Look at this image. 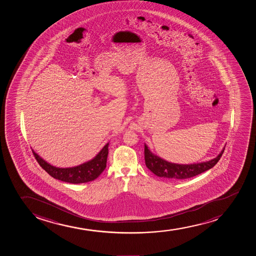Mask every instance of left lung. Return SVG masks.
I'll return each mask as SVG.
<instances>
[{
	"label": "left lung",
	"instance_id": "left-lung-1",
	"mask_svg": "<svg viewBox=\"0 0 256 256\" xmlns=\"http://www.w3.org/2000/svg\"><path fill=\"white\" fill-rule=\"evenodd\" d=\"M225 148L220 152L218 156L207 162L190 164V165H179L174 163L168 162L165 160L152 154L148 147L144 144V160L147 168L153 174L160 178H164L184 180L197 176L206 170L213 168L219 162L222 156Z\"/></svg>",
	"mask_w": 256,
	"mask_h": 256
}]
</instances>
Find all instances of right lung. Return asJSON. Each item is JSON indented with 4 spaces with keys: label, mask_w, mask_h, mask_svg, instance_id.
Returning <instances> with one entry per match:
<instances>
[{
    "label": "right lung",
    "mask_w": 256,
    "mask_h": 256,
    "mask_svg": "<svg viewBox=\"0 0 256 256\" xmlns=\"http://www.w3.org/2000/svg\"><path fill=\"white\" fill-rule=\"evenodd\" d=\"M108 146L106 144L103 147L99 154L88 162L74 168H59L50 165L44 160L38 156L36 152H33L34 156L36 157L40 166L44 169L47 174L60 181L70 182V184H82L93 181L102 174V172L106 168V160L108 156Z\"/></svg>",
    "instance_id": "1"
}]
</instances>
